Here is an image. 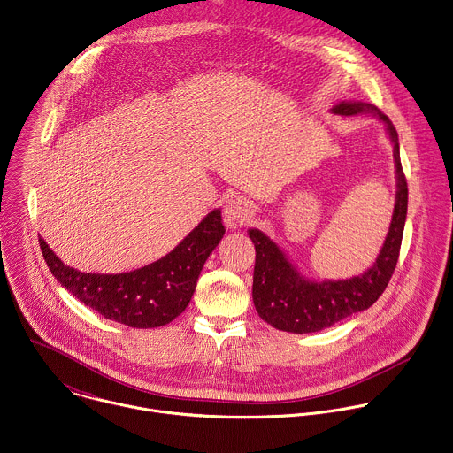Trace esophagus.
Here are the masks:
<instances>
[{
    "instance_id": "obj_1",
    "label": "esophagus",
    "mask_w": 453,
    "mask_h": 453,
    "mask_svg": "<svg viewBox=\"0 0 453 453\" xmlns=\"http://www.w3.org/2000/svg\"><path fill=\"white\" fill-rule=\"evenodd\" d=\"M252 217H254V206L243 197H234V199L227 201V204L224 208V222L231 229L249 224L252 220Z\"/></svg>"
}]
</instances>
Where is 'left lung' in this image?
<instances>
[{"label":"left lung","mask_w":453,"mask_h":453,"mask_svg":"<svg viewBox=\"0 0 453 453\" xmlns=\"http://www.w3.org/2000/svg\"><path fill=\"white\" fill-rule=\"evenodd\" d=\"M330 111L341 116L371 114L385 125L394 146L395 206L376 261L364 273L351 279L312 280L291 263L288 254L270 236L259 229L247 231L256 247L252 284L256 311L273 328L291 334L321 332L376 303L394 275L408 215V183L401 165L399 135L394 123L376 105L367 102L342 100Z\"/></svg>","instance_id":"obj_1"}]
</instances>
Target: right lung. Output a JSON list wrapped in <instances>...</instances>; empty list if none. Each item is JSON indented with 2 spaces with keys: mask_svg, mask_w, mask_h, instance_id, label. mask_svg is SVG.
<instances>
[{
  "mask_svg": "<svg viewBox=\"0 0 453 453\" xmlns=\"http://www.w3.org/2000/svg\"><path fill=\"white\" fill-rule=\"evenodd\" d=\"M224 233L220 208H215L169 254L125 273L79 272L66 266L43 238L38 242L50 273L81 303L130 328H157L187 309L201 270Z\"/></svg>",
  "mask_w": 453,
  "mask_h": 453,
  "instance_id": "add662e5",
  "label": "right lung"
}]
</instances>
